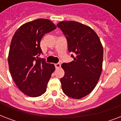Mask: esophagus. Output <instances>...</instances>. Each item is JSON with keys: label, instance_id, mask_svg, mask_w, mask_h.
<instances>
[{"label": "esophagus", "instance_id": "1", "mask_svg": "<svg viewBox=\"0 0 121 121\" xmlns=\"http://www.w3.org/2000/svg\"><path fill=\"white\" fill-rule=\"evenodd\" d=\"M55 66L56 68H60L61 67V64L60 63H58L55 64Z\"/></svg>", "mask_w": 121, "mask_h": 121}]
</instances>
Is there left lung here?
Segmentation results:
<instances>
[{"label":"left lung","mask_w":121,"mask_h":121,"mask_svg":"<svg viewBox=\"0 0 121 121\" xmlns=\"http://www.w3.org/2000/svg\"><path fill=\"white\" fill-rule=\"evenodd\" d=\"M66 36L73 61L63 63L65 75L60 79L66 95L79 99L94 90L102 71L103 46L96 33L89 26L65 21L57 24Z\"/></svg>","instance_id":"1"}]
</instances>
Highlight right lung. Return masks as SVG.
Wrapping results in <instances>:
<instances>
[{
    "mask_svg": "<svg viewBox=\"0 0 121 121\" xmlns=\"http://www.w3.org/2000/svg\"><path fill=\"white\" fill-rule=\"evenodd\" d=\"M56 28L50 20L38 19L22 24L12 37L9 68L14 83L26 95L36 97L46 91L55 66L39 58L40 42L44 35Z\"/></svg>",
    "mask_w": 121,
    "mask_h": 121,
    "instance_id": "obj_1",
    "label": "right lung"
}]
</instances>
